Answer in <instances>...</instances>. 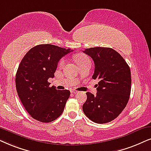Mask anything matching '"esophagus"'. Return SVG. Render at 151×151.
Masks as SVG:
<instances>
[{
    "mask_svg": "<svg viewBox=\"0 0 151 151\" xmlns=\"http://www.w3.org/2000/svg\"><path fill=\"white\" fill-rule=\"evenodd\" d=\"M71 93H74V94H76V93H78L79 92L76 91V90H71Z\"/></svg>",
    "mask_w": 151,
    "mask_h": 151,
    "instance_id": "esophagus-1",
    "label": "esophagus"
}]
</instances>
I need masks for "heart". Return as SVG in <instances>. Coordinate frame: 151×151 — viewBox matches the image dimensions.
I'll list each match as a JSON object with an SVG mask.
<instances>
[{
    "label": "heart",
    "mask_w": 151,
    "mask_h": 151,
    "mask_svg": "<svg viewBox=\"0 0 151 151\" xmlns=\"http://www.w3.org/2000/svg\"><path fill=\"white\" fill-rule=\"evenodd\" d=\"M75 61L79 65V66H81V65H83L86 63H90L91 60L86 55L83 54H79L75 57ZM65 63V60L64 59H62L60 62H59V66H63Z\"/></svg>",
    "instance_id": "b5f03b06"
}]
</instances>
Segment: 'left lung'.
Returning <instances> with one entry per match:
<instances>
[{
    "mask_svg": "<svg viewBox=\"0 0 151 151\" xmlns=\"http://www.w3.org/2000/svg\"><path fill=\"white\" fill-rule=\"evenodd\" d=\"M83 52L95 63L93 79H98L96 95L87 92L83 104L85 115L96 123H106L125 108L131 92L129 67L117 51L108 47H93Z\"/></svg>",
    "mask_w": 151,
    "mask_h": 151,
    "instance_id": "1",
    "label": "left lung"
}]
</instances>
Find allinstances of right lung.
Instances as JSON below:
<instances>
[{
    "mask_svg": "<svg viewBox=\"0 0 151 151\" xmlns=\"http://www.w3.org/2000/svg\"><path fill=\"white\" fill-rule=\"evenodd\" d=\"M72 51L39 45L30 49L21 61L15 78L17 91L25 109L34 119L50 123L64 111L70 91L49 87L48 79L54 77L60 59Z\"/></svg>",
    "mask_w": 151,
    "mask_h": 151,
    "instance_id": "right-lung-1",
    "label": "right lung"
}]
</instances>
